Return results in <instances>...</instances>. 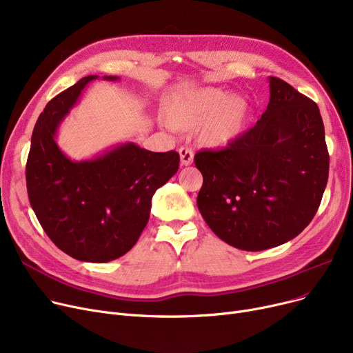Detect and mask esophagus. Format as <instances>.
Masks as SVG:
<instances>
[{
	"label": "esophagus",
	"mask_w": 353,
	"mask_h": 353,
	"mask_svg": "<svg viewBox=\"0 0 353 353\" xmlns=\"http://www.w3.org/2000/svg\"><path fill=\"white\" fill-rule=\"evenodd\" d=\"M179 154H180V161L183 165H189L193 163V150L190 147H180Z\"/></svg>",
	"instance_id": "34e87169"
}]
</instances>
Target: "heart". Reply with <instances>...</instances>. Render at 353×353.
<instances>
[{
	"label": "heart",
	"mask_w": 353,
	"mask_h": 353,
	"mask_svg": "<svg viewBox=\"0 0 353 353\" xmlns=\"http://www.w3.org/2000/svg\"><path fill=\"white\" fill-rule=\"evenodd\" d=\"M250 104L240 94L223 90L201 88L183 94L165 107V121L177 130L199 125V140L208 147H225L243 132Z\"/></svg>",
	"instance_id": "heart-1"
}]
</instances>
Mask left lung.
Returning a JSON list of instances; mask_svg holds the SVG:
<instances>
[{"label":"left lung","instance_id":"8db88e82","mask_svg":"<svg viewBox=\"0 0 353 353\" xmlns=\"http://www.w3.org/2000/svg\"><path fill=\"white\" fill-rule=\"evenodd\" d=\"M261 120L221 150H201L197 208L228 245L259 252L298 236L316 214L327 183L329 153L318 104L269 77Z\"/></svg>","mask_w":353,"mask_h":353}]
</instances>
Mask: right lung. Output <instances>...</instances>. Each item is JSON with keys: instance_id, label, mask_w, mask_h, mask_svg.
<instances>
[{"instance_id": "add662e5", "label": "right lung", "mask_w": 353, "mask_h": 353, "mask_svg": "<svg viewBox=\"0 0 353 353\" xmlns=\"http://www.w3.org/2000/svg\"><path fill=\"white\" fill-rule=\"evenodd\" d=\"M96 79H81L46 105L32 132L26 179L30 205L52 243L77 261L105 263L136 245L153 194L176 174L180 157L124 143L91 160L68 159L55 143L59 124Z\"/></svg>"}]
</instances>
